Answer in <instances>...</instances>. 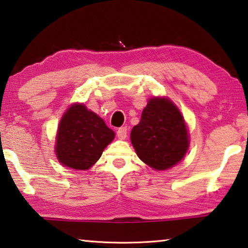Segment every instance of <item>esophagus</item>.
<instances>
[{
  "label": "esophagus",
  "instance_id": "34e87169",
  "mask_svg": "<svg viewBox=\"0 0 248 248\" xmlns=\"http://www.w3.org/2000/svg\"><path fill=\"white\" fill-rule=\"evenodd\" d=\"M116 135H117V137H119L120 140H125V139H126V137H127V127L126 126L120 127L116 131Z\"/></svg>",
  "mask_w": 248,
  "mask_h": 248
}]
</instances>
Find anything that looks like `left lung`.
<instances>
[{
  "instance_id": "8db88e82",
  "label": "left lung",
  "mask_w": 248,
  "mask_h": 248,
  "mask_svg": "<svg viewBox=\"0 0 248 248\" xmlns=\"http://www.w3.org/2000/svg\"><path fill=\"white\" fill-rule=\"evenodd\" d=\"M131 140L137 156L149 167L165 170L178 164L189 147V136L179 109L168 99H151Z\"/></svg>"
}]
</instances>
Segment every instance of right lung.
Listing matches in <instances>:
<instances>
[{
  "mask_svg": "<svg viewBox=\"0 0 248 248\" xmlns=\"http://www.w3.org/2000/svg\"><path fill=\"white\" fill-rule=\"evenodd\" d=\"M114 136L100 116L83 104H75L60 121L56 137L57 158L67 167L87 170L95 164Z\"/></svg>",
  "mask_w": 248,
  "mask_h": 248,
  "instance_id": "obj_1",
  "label": "right lung"
}]
</instances>
